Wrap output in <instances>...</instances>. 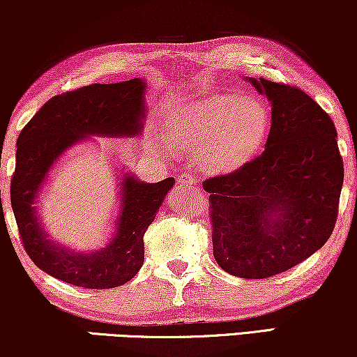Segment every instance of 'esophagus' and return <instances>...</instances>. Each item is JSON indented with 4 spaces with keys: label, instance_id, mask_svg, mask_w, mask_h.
<instances>
[{
    "label": "esophagus",
    "instance_id": "1",
    "mask_svg": "<svg viewBox=\"0 0 357 357\" xmlns=\"http://www.w3.org/2000/svg\"><path fill=\"white\" fill-rule=\"evenodd\" d=\"M177 182L180 183V185H187V187H193L195 183H197V180H195V177L192 174H188V172H182L177 177Z\"/></svg>",
    "mask_w": 357,
    "mask_h": 357
}]
</instances>
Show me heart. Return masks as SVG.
I'll use <instances>...</instances> for the list:
<instances>
[{
  "label": "heart",
  "instance_id": "1",
  "mask_svg": "<svg viewBox=\"0 0 357 357\" xmlns=\"http://www.w3.org/2000/svg\"><path fill=\"white\" fill-rule=\"evenodd\" d=\"M268 126L270 114L255 97L213 94L175 110L167 120V138L175 148H198L206 167L229 170L257 153Z\"/></svg>",
  "mask_w": 357,
  "mask_h": 357
}]
</instances>
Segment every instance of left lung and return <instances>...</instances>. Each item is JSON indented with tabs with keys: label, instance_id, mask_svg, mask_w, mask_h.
Masks as SVG:
<instances>
[{
	"label": "left lung",
	"instance_id": "left-lung-1",
	"mask_svg": "<svg viewBox=\"0 0 357 357\" xmlns=\"http://www.w3.org/2000/svg\"><path fill=\"white\" fill-rule=\"evenodd\" d=\"M271 102L265 151L203 182L213 255L234 276L265 280L325 245L338 218L343 158L330 115L299 87L248 79Z\"/></svg>",
	"mask_w": 357,
	"mask_h": 357
}]
</instances>
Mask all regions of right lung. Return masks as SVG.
I'll return each instance as SVG.
<instances>
[{
    "mask_svg": "<svg viewBox=\"0 0 357 357\" xmlns=\"http://www.w3.org/2000/svg\"><path fill=\"white\" fill-rule=\"evenodd\" d=\"M144 87L139 77L115 84H91L52 97L17 138L11 178V206L27 255L48 275L84 287L110 289L128 282L144 261V232L154 221L174 177L143 183L121 180V214L109 245L94 253L70 252L47 238L36 214V198L48 170L73 144L89 135H138L144 119ZM3 209V208H1Z\"/></svg>",
    "mask_w": 357,
    "mask_h": 357,
    "instance_id": "right-lung-1",
    "label": "right lung"
}]
</instances>
